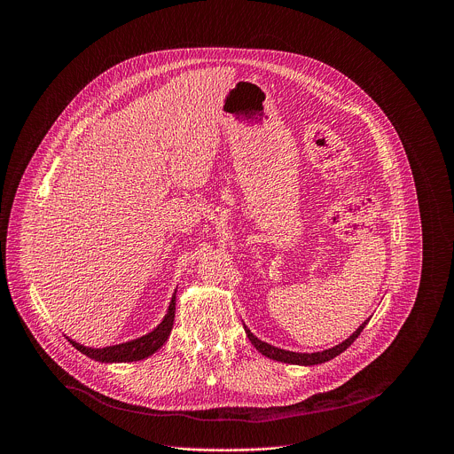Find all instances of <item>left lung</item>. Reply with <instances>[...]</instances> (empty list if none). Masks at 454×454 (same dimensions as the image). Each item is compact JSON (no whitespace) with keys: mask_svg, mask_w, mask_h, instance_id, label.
<instances>
[{"mask_svg":"<svg viewBox=\"0 0 454 454\" xmlns=\"http://www.w3.org/2000/svg\"><path fill=\"white\" fill-rule=\"evenodd\" d=\"M370 321V317L366 319V321H363L361 325H359V329L350 336V338H347L343 343H340V345H336V347H333V348H329V350H323V352H312V354H301V352H289V350H282V348H277V347H273V345H270V343H266V341H261L258 340L256 336H253L251 334V331L247 329V327H244L246 329V334H247V338H249V341L253 343V347L261 352L262 356H266V357H270V359H275V361H280V363H289V364H301V366H310V364H321V363H325V361H331V359H334L336 356H340L341 352H345L356 340H357V336L363 333V329L366 327V323Z\"/></svg>","mask_w":454,"mask_h":454,"instance_id":"obj_1","label":"left lung"}]
</instances>
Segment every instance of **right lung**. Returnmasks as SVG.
Masks as SVG:
<instances>
[{"label": "right lung", "instance_id": "obj_1", "mask_svg": "<svg viewBox=\"0 0 454 454\" xmlns=\"http://www.w3.org/2000/svg\"><path fill=\"white\" fill-rule=\"evenodd\" d=\"M174 312H176V293L170 300L168 310L165 314V317L161 319L160 325L151 331L149 334L133 340V341H125L120 345H113V347H104V348H91V347H84L74 340L68 338V341L84 356L100 361V363H131V361H142L149 356H153L154 352H158L163 343L168 340L172 325H174Z\"/></svg>", "mask_w": 454, "mask_h": 454}]
</instances>
